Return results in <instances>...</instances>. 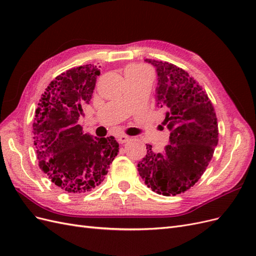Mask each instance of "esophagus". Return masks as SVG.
Segmentation results:
<instances>
[{"label":"esophagus","mask_w":256,"mask_h":256,"mask_svg":"<svg viewBox=\"0 0 256 256\" xmlns=\"http://www.w3.org/2000/svg\"><path fill=\"white\" fill-rule=\"evenodd\" d=\"M129 140H130V138H129L128 136H125V134H120V136H118V143H120V144L126 143V142H128Z\"/></svg>","instance_id":"obj_1"}]
</instances>
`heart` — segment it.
<instances>
[{
	"instance_id": "heart-1",
	"label": "heart",
	"mask_w": 256,
	"mask_h": 256,
	"mask_svg": "<svg viewBox=\"0 0 256 256\" xmlns=\"http://www.w3.org/2000/svg\"><path fill=\"white\" fill-rule=\"evenodd\" d=\"M148 72V69L141 65H130L126 69V74H144Z\"/></svg>"
}]
</instances>
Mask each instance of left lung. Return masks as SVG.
<instances>
[{"label":"left lung","instance_id":"obj_1","mask_svg":"<svg viewBox=\"0 0 256 256\" xmlns=\"http://www.w3.org/2000/svg\"><path fill=\"white\" fill-rule=\"evenodd\" d=\"M145 62L156 67V106L166 111L164 125L171 134L160 152L146 144L138 171L152 191L176 196L190 189L210 162L219 140L216 116L207 94L187 72L168 62Z\"/></svg>","mask_w":256,"mask_h":256}]
</instances>
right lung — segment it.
Wrapping results in <instances>:
<instances>
[{"instance_id": "add662e5", "label": "right lung", "mask_w": 256, "mask_h": 256, "mask_svg": "<svg viewBox=\"0 0 256 256\" xmlns=\"http://www.w3.org/2000/svg\"><path fill=\"white\" fill-rule=\"evenodd\" d=\"M99 74L92 64L60 74L46 88L35 111L33 138L40 168L68 193L98 187L120 150L114 136L92 138L78 125Z\"/></svg>"}]
</instances>
